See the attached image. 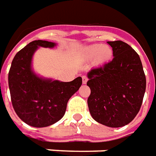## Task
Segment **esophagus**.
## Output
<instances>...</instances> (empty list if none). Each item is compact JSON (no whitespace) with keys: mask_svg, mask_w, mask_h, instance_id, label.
<instances>
[{"mask_svg":"<svg viewBox=\"0 0 156 156\" xmlns=\"http://www.w3.org/2000/svg\"><path fill=\"white\" fill-rule=\"evenodd\" d=\"M87 80H88V78H87L86 76H82V83L83 84H87Z\"/></svg>","mask_w":156,"mask_h":156,"instance_id":"obj_1","label":"esophagus"}]
</instances>
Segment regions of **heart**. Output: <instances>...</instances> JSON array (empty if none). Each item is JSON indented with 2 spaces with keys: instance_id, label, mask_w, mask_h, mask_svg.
I'll list each match as a JSON object with an SVG mask.
<instances>
[{
  "instance_id": "obj_1",
  "label": "heart",
  "mask_w": 156,
  "mask_h": 156,
  "mask_svg": "<svg viewBox=\"0 0 156 156\" xmlns=\"http://www.w3.org/2000/svg\"><path fill=\"white\" fill-rule=\"evenodd\" d=\"M112 49L108 45L92 44L84 48L82 56L85 60H91L94 58V64L101 66L108 62L112 57Z\"/></svg>"
}]
</instances>
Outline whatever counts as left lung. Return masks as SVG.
Segmentation results:
<instances>
[{"label":"left lung","instance_id":"1","mask_svg":"<svg viewBox=\"0 0 156 156\" xmlns=\"http://www.w3.org/2000/svg\"><path fill=\"white\" fill-rule=\"evenodd\" d=\"M113 58L87 73L90 95L87 104L97 122L119 128L131 122L140 111L146 79L139 55L122 41L108 42Z\"/></svg>","mask_w":156,"mask_h":156}]
</instances>
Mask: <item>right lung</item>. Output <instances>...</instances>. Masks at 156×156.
<instances>
[{
  "instance_id": "right-lung-1",
  "label": "right lung",
  "mask_w": 156,
  "mask_h": 156,
  "mask_svg": "<svg viewBox=\"0 0 156 156\" xmlns=\"http://www.w3.org/2000/svg\"><path fill=\"white\" fill-rule=\"evenodd\" d=\"M55 43L35 40L13 58L8 74V85L13 108L28 125L44 128L54 124L65 115L69 99L82 84L79 76L64 82L38 76L33 69V57L39 47L54 48Z\"/></svg>"
}]
</instances>
